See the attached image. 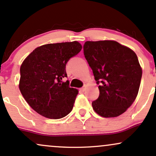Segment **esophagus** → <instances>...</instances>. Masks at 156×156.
Returning <instances> with one entry per match:
<instances>
[{"label":"esophagus","mask_w":156,"mask_h":156,"mask_svg":"<svg viewBox=\"0 0 156 156\" xmlns=\"http://www.w3.org/2000/svg\"><path fill=\"white\" fill-rule=\"evenodd\" d=\"M85 90V87H81V88H80V90H81V91H84V90Z\"/></svg>","instance_id":"1"}]
</instances>
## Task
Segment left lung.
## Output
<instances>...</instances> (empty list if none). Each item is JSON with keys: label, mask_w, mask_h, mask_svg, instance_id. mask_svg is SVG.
Returning a JSON list of instances; mask_svg holds the SVG:
<instances>
[{"label": "left lung", "mask_w": 156, "mask_h": 156, "mask_svg": "<svg viewBox=\"0 0 156 156\" xmlns=\"http://www.w3.org/2000/svg\"><path fill=\"white\" fill-rule=\"evenodd\" d=\"M84 55L99 85L94 111L106 118L120 116L137 97L142 70L136 53L112 40L87 41Z\"/></svg>", "instance_id": "1"}]
</instances>
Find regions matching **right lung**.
Instances as JSON below:
<instances>
[{"mask_svg": "<svg viewBox=\"0 0 156 156\" xmlns=\"http://www.w3.org/2000/svg\"><path fill=\"white\" fill-rule=\"evenodd\" d=\"M76 41L50 43L33 51L20 66L19 88L33 110L48 119L63 118L72 111L78 94L70 87L66 64L82 49Z\"/></svg>", "mask_w": 156, "mask_h": 156, "instance_id": "obj_1", "label": "right lung"}]
</instances>
